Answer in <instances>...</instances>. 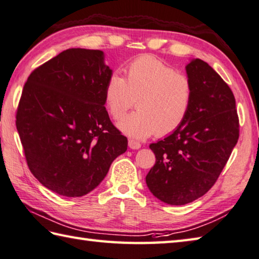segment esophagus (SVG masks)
Returning a JSON list of instances; mask_svg holds the SVG:
<instances>
[{
    "label": "esophagus",
    "mask_w": 259,
    "mask_h": 259,
    "mask_svg": "<svg viewBox=\"0 0 259 259\" xmlns=\"http://www.w3.org/2000/svg\"><path fill=\"white\" fill-rule=\"evenodd\" d=\"M128 147L131 149H134V150H138V149L141 148V143L135 141V140H128Z\"/></svg>",
    "instance_id": "34e87169"
}]
</instances>
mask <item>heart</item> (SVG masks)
Returning <instances> with one entry per match:
<instances>
[{
  "mask_svg": "<svg viewBox=\"0 0 259 259\" xmlns=\"http://www.w3.org/2000/svg\"><path fill=\"white\" fill-rule=\"evenodd\" d=\"M193 99L191 79L151 56H144L124 68V78L109 77L104 86V103L115 120L134 106L138 110L119 122L128 137L146 139L173 133L188 117Z\"/></svg>",
  "mask_w": 259,
  "mask_h": 259,
  "instance_id": "obj_1",
  "label": "heart"
}]
</instances>
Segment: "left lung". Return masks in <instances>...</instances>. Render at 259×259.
Instances as JSON below:
<instances>
[{"label": "left lung", "mask_w": 259, "mask_h": 259, "mask_svg": "<svg viewBox=\"0 0 259 259\" xmlns=\"http://www.w3.org/2000/svg\"><path fill=\"white\" fill-rule=\"evenodd\" d=\"M193 99L183 124L150 149L156 164L146 176L153 196L185 205L211 189L239 139V117L229 85L207 62L187 66Z\"/></svg>", "instance_id": "obj_1"}]
</instances>
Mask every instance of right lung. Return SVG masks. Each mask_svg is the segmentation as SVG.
Returning a JSON list of instances; mask_svg holds the SVG:
<instances>
[{
  "label": "right lung",
  "instance_id": "1",
  "mask_svg": "<svg viewBox=\"0 0 259 259\" xmlns=\"http://www.w3.org/2000/svg\"><path fill=\"white\" fill-rule=\"evenodd\" d=\"M112 70L100 50L68 49L36 68L22 90L16 126L28 168L51 191L81 197L127 150L104 107Z\"/></svg>",
  "mask_w": 259,
  "mask_h": 259
}]
</instances>
